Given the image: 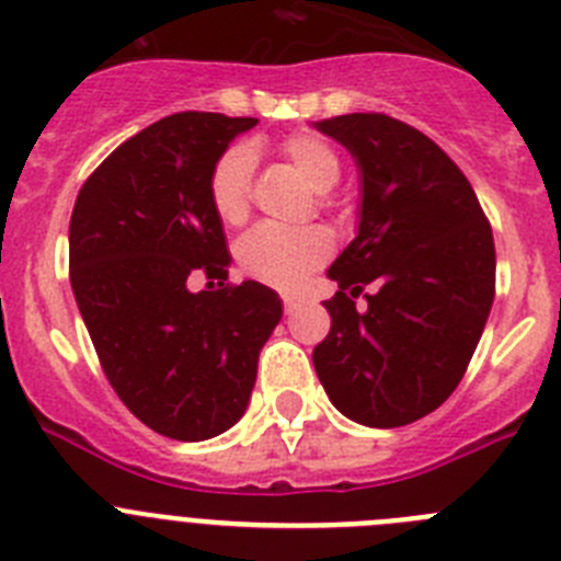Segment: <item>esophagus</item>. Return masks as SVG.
I'll return each mask as SVG.
<instances>
[{"label":"esophagus","instance_id":"1","mask_svg":"<svg viewBox=\"0 0 561 561\" xmlns=\"http://www.w3.org/2000/svg\"><path fill=\"white\" fill-rule=\"evenodd\" d=\"M300 304H304V300H300V297H297V295H284V309H286V314H291V311H295Z\"/></svg>","mask_w":561,"mask_h":561}]
</instances>
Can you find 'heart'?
<instances>
[{
  "label": "heart",
  "instance_id": "1",
  "mask_svg": "<svg viewBox=\"0 0 561 561\" xmlns=\"http://www.w3.org/2000/svg\"><path fill=\"white\" fill-rule=\"evenodd\" d=\"M289 165L306 180L311 191H331L340 180V157L317 134H291L280 146ZM252 151L247 146H232L213 162L207 176V199L213 213L225 225H241L250 213ZM334 252V238L323 227H286L261 225L247 232L236 247V257L247 275L270 286L295 289L329 261Z\"/></svg>",
  "mask_w": 561,
  "mask_h": 561
}]
</instances>
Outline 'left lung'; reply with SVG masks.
I'll return each mask as SVG.
<instances>
[{
    "label": "left lung",
    "mask_w": 561,
    "mask_h": 561,
    "mask_svg": "<svg viewBox=\"0 0 561 561\" xmlns=\"http://www.w3.org/2000/svg\"><path fill=\"white\" fill-rule=\"evenodd\" d=\"M359 168L356 238L331 264L340 286L314 370L365 427H404L453 396L494 300V238L472 185L427 134L379 112L317 121ZM365 285L369 306L355 309Z\"/></svg>",
    "instance_id": "1"
}]
</instances>
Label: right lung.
I'll return each mask as SVG.
<instances>
[{"instance_id":"add662e5","label":"right lung","mask_w":561,"mask_h":561,"mask_svg":"<svg viewBox=\"0 0 561 561\" xmlns=\"http://www.w3.org/2000/svg\"><path fill=\"white\" fill-rule=\"evenodd\" d=\"M255 117L180 112L114 148L69 219V284L108 385L153 433L207 440L250 404L275 289L225 286L227 236L207 176ZM193 274L221 290L191 293Z\"/></svg>"}]
</instances>
